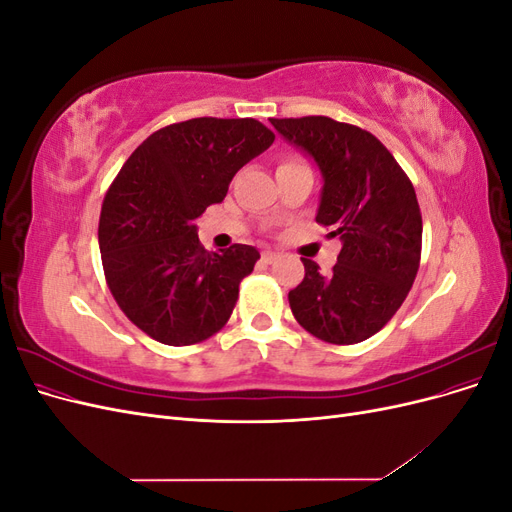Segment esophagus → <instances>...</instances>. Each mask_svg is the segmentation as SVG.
Returning <instances> with one entry per match:
<instances>
[{
	"label": "esophagus",
	"mask_w": 512,
	"mask_h": 512,
	"mask_svg": "<svg viewBox=\"0 0 512 512\" xmlns=\"http://www.w3.org/2000/svg\"><path fill=\"white\" fill-rule=\"evenodd\" d=\"M277 258H280V254H277V252H271V250L262 252V262H265V265H271V262H275Z\"/></svg>",
	"instance_id": "1"
}]
</instances>
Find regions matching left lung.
<instances>
[{
    "instance_id": "obj_1",
    "label": "left lung",
    "mask_w": 512,
    "mask_h": 512,
    "mask_svg": "<svg viewBox=\"0 0 512 512\" xmlns=\"http://www.w3.org/2000/svg\"><path fill=\"white\" fill-rule=\"evenodd\" d=\"M271 126L316 162V222L342 241L329 275L303 258V282L288 292L292 314L322 342L359 344L395 316L414 284L423 220L412 183L374 134L350 123L301 117Z\"/></svg>"
}]
</instances>
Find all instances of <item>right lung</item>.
Segmentation results:
<instances>
[{
  "label": "right lung",
  "mask_w": 512,
  "mask_h": 512,
  "mask_svg": "<svg viewBox=\"0 0 512 512\" xmlns=\"http://www.w3.org/2000/svg\"><path fill=\"white\" fill-rule=\"evenodd\" d=\"M275 134L256 119L198 117L153 132L104 196L98 241L108 288L138 329L166 346L218 333L258 250L207 252L196 220Z\"/></svg>",
  "instance_id": "1"
}]
</instances>
